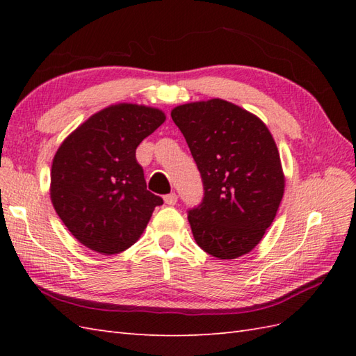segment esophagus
Segmentation results:
<instances>
[{
  "instance_id": "esophagus-1",
  "label": "esophagus",
  "mask_w": 356,
  "mask_h": 356,
  "mask_svg": "<svg viewBox=\"0 0 356 356\" xmlns=\"http://www.w3.org/2000/svg\"><path fill=\"white\" fill-rule=\"evenodd\" d=\"M163 200H165L166 205H170V207L176 205V203H177V194H176V193H171V194H168V195H165Z\"/></svg>"
}]
</instances>
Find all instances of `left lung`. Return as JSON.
<instances>
[{"label":"left lung","mask_w":356,"mask_h":356,"mask_svg":"<svg viewBox=\"0 0 356 356\" xmlns=\"http://www.w3.org/2000/svg\"><path fill=\"white\" fill-rule=\"evenodd\" d=\"M203 182V200L188 211L194 240L209 255L231 260L251 252L274 222L284 174L268 127L223 99L172 108Z\"/></svg>","instance_id":"obj_1"}]
</instances>
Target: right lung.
I'll return each mask as SVG.
<instances>
[{"mask_svg":"<svg viewBox=\"0 0 356 356\" xmlns=\"http://www.w3.org/2000/svg\"><path fill=\"white\" fill-rule=\"evenodd\" d=\"M163 122L165 113L159 108L110 105L90 116L58 148L50 199L79 243L113 255L139 240L163 200L147 190L136 148Z\"/></svg>","mask_w":356,"mask_h":356,"instance_id":"obj_1","label":"right lung"}]
</instances>
